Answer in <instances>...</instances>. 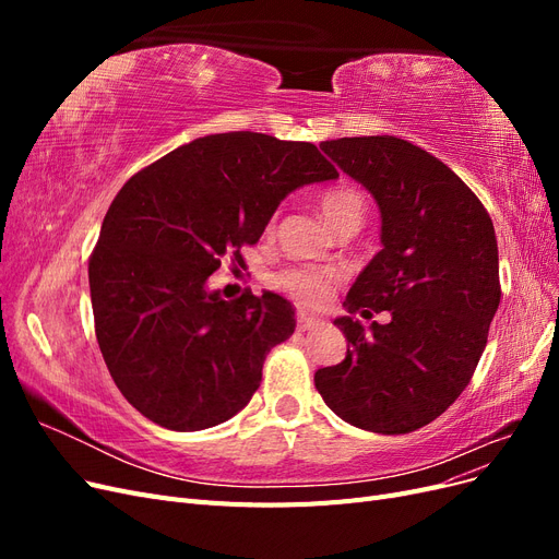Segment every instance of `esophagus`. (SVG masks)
Segmentation results:
<instances>
[{
	"mask_svg": "<svg viewBox=\"0 0 559 559\" xmlns=\"http://www.w3.org/2000/svg\"><path fill=\"white\" fill-rule=\"evenodd\" d=\"M296 326H298V331H314V329L321 326V321L306 314V312H298L296 314Z\"/></svg>",
	"mask_w": 559,
	"mask_h": 559,
	"instance_id": "obj_1",
	"label": "esophagus"
}]
</instances>
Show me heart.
I'll list each match as a JSON object with an SVG mask.
<instances>
[{
	"label": "heart",
	"instance_id": "b5f03b06",
	"mask_svg": "<svg viewBox=\"0 0 559 559\" xmlns=\"http://www.w3.org/2000/svg\"><path fill=\"white\" fill-rule=\"evenodd\" d=\"M319 210L335 233L359 230L366 218V202L361 193L347 189V186L321 193ZM337 280H341V275H337L335 270L289 267V270H282L280 275H275L273 282L280 292L298 300L300 306L317 308V306H324V302L331 298Z\"/></svg>",
	"mask_w": 559,
	"mask_h": 559
}]
</instances>
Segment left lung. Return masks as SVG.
I'll use <instances>...</instances> for the list:
<instances>
[{
    "mask_svg": "<svg viewBox=\"0 0 559 559\" xmlns=\"http://www.w3.org/2000/svg\"><path fill=\"white\" fill-rule=\"evenodd\" d=\"M321 151L376 198L382 249L352 284L337 366L314 386L347 425L411 433L443 415L471 382L499 308L492 218L445 163L392 134L321 142ZM389 309L364 330L350 314Z\"/></svg>",
    "mask_w": 559,
    "mask_h": 559,
    "instance_id": "1",
    "label": "left lung"
}]
</instances>
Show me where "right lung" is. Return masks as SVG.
<instances>
[{"label": "right lung", "mask_w": 559, "mask_h": 559, "mask_svg": "<svg viewBox=\"0 0 559 559\" xmlns=\"http://www.w3.org/2000/svg\"><path fill=\"white\" fill-rule=\"evenodd\" d=\"M337 179L310 142L222 132L183 144L126 181L88 261L95 335L132 408L173 431L240 413L265 354L296 329L277 294L224 300L222 259L257 245L298 186Z\"/></svg>", "instance_id": "1"}]
</instances>
